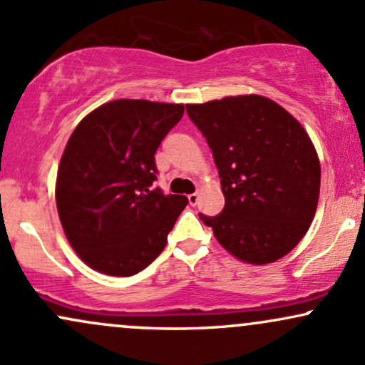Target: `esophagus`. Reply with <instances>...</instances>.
<instances>
[{
    "label": "esophagus",
    "mask_w": 365,
    "mask_h": 365,
    "mask_svg": "<svg viewBox=\"0 0 365 365\" xmlns=\"http://www.w3.org/2000/svg\"><path fill=\"white\" fill-rule=\"evenodd\" d=\"M197 202H199V194H190L188 195V204H190V206H197Z\"/></svg>",
    "instance_id": "34e87169"
}]
</instances>
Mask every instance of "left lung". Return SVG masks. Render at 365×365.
Returning a JSON list of instances; mask_svg holds the SVG:
<instances>
[{"mask_svg":"<svg viewBox=\"0 0 365 365\" xmlns=\"http://www.w3.org/2000/svg\"><path fill=\"white\" fill-rule=\"evenodd\" d=\"M187 115L212 150L225 195L220 215L199 217L240 261L282 259L307 233L319 200L311 137L284 108L257 94L187 104Z\"/></svg>","mask_w":365,"mask_h":365,"instance_id":"1","label":"left lung"}]
</instances>
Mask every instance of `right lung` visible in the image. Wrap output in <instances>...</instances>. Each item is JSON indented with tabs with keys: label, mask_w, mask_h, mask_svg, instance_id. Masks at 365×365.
I'll return each instance as SVG.
<instances>
[{
	"label": "right lung",
	"mask_w": 365,
	"mask_h": 365,
	"mask_svg": "<svg viewBox=\"0 0 365 365\" xmlns=\"http://www.w3.org/2000/svg\"><path fill=\"white\" fill-rule=\"evenodd\" d=\"M183 104L116 99L70 135L56 178V207L70 245L110 276L145 269L165 249L185 195L154 188V154L182 120Z\"/></svg>",
	"instance_id": "right-lung-1"
}]
</instances>
